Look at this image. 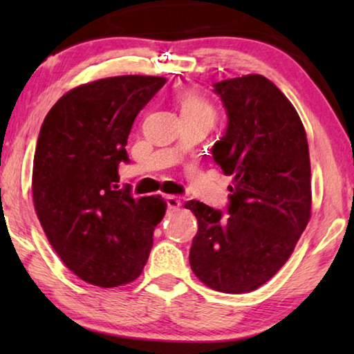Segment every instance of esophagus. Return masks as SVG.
<instances>
[{"label":"esophagus","instance_id":"esophagus-1","mask_svg":"<svg viewBox=\"0 0 354 354\" xmlns=\"http://www.w3.org/2000/svg\"><path fill=\"white\" fill-rule=\"evenodd\" d=\"M165 203H167V207H169L170 211H176V209H179V206H181V201H179L176 196H173V195H167Z\"/></svg>","mask_w":354,"mask_h":354}]
</instances>
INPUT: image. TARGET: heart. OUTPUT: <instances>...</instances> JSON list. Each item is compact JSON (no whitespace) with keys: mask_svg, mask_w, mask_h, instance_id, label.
Masks as SVG:
<instances>
[{"mask_svg":"<svg viewBox=\"0 0 354 354\" xmlns=\"http://www.w3.org/2000/svg\"><path fill=\"white\" fill-rule=\"evenodd\" d=\"M178 104L183 118H207L214 122V106L209 103L205 95L194 87L184 88L183 92H179Z\"/></svg>","mask_w":354,"mask_h":354,"instance_id":"b5f03b06","label":"heart"}]
</instances>
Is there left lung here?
Here are the masks:
<instances>
[{"instance_id":"obj_1","label":"left lung","mask_w":354,"mask_h":354,"mask_svg":"<svg viewBox=\"0 0 354 354\" xmlns=\"http://www.w3.org/2000/svg\"><path fill=\"white\" fill-rule=\"evenodd\" d=\"M227 124L212 158L232 176L227 214L187 201L198 220L190 267L211 289L245 293L266 284L310 218V162L303 123L272 81L247 75L214 84Z\"/></svg>"}]
</instances>
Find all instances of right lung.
Here are the masks:
<instances>
[{
    "label": "right lung",
    "instance_id": "1",
    "mask_svg": "<svg viewBox=\"0 0 354 354\" xmlns=\"http://www.w3.org/2000/svg\"><path fill=\"white\" fill-rule=\"evenodd\" d=\"M159 76H115L64 95L41 123L32 198L51 247L88 284L117 287L142 273L165 201L136 200L118 189L129 162L128 136L143 107L165 84Z\"/></svg>",
    "mask_w": 354,
    "mask_h": 354
}]
</instances>
